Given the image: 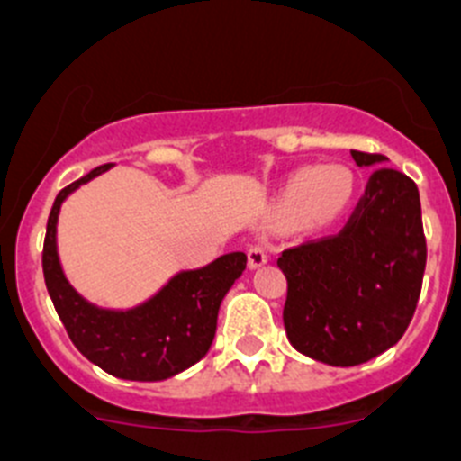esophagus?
I'll return each mask as SVG.
<instances>
[{
    "label": "esophagus",
    "instance_id": "esophagus-1",
    "mask_svg": "<svg viewBox=\"0 0 461 461\" xmlns=\"http://www.w3.org/2000/svg\"><path fill=\"white\" fill-rule=\"evenodd\" d=\"M268 259L270 255L268 250H266V245H250V250H248V264H250V268H261L264 264H268Z\"/></svg>",
    "mask_w": 461,
    "mask_h": 461
}]
</instances>
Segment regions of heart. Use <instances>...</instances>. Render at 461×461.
<instances>
[{
	"label": "heart",
	"mask_w": 461,
	"mask_h": 461,
	"mask_svg": "<svg viewBox=\"0 0 461 461\" xmlns=\"http://www.w3.org/2000/svg\"><path fill=\"white\" fill-rule=\"evenodd\" d=\"M355 195V177L346 166L303 167L286 182L279 204L289 213L307 211L309 216L337 213Z\"/></svg>",
	"instance_id": "heart-1"
}]
</instances>
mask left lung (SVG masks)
Masks as SVG:
<instances>
[{"label":"left lung","mask_w":461,"mask_h":461,"mask_svg":"<svg viewBox=\"0 0 461 461\" xmlns=\"http://www.w3.org/2000/svg\"><path fill=\"white\" fill-rule=\"evenodd\" d=\"M375 167L339 234L284 250L289 291L284 328L291 346L330 366H357L402 339L423 286L425 248L419 188L384 167L382 154L352 149Z\"/></svg>","instance_id":"1"}]
</instances>
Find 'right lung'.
<instances>
[{
    "instance_id": "right-lung-1",
    "label": "right lung",
    "mask_w": 461,
    "mask_h": 461,
    "mask_svg": "<svg viewBox=\"0 0 461 461\" xmlns=\"http://www.w3.org/2000/svg\"><path fill=\"white\" fill-rule=\"evenodd\" d=\"M109 167L113 163L95 167L56 195L47 221L42 273L56 313L86 359L120 380L161 382L191 368L209 352L216 337L218 309L243 275L248 257L230 252L204 268L182 270L139 307L104 309L88 303L63 273L56 225L68 195Z\"/></svg>"
}]
</instances>
